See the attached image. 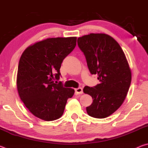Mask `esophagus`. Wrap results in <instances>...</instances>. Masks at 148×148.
<instances>
[{"instance_id":"34e87169","label":"esophagus","mask_w":148,"mask_h":148,"mask_svg":"<svg viewBox=\"0 0 148 148\" xmlns=\"http://www.w3.org/2000/svg\"><path fill=\"white\" fill-rule=\"evenodd\" d=\"M75 93L76 95H80L83 93V89L82 87H78V88L75 89Z\"/></svg>"}]
</instances>
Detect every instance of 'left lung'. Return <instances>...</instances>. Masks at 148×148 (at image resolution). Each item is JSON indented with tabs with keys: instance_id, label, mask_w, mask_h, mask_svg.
Wrapping results in <instances>:
<instances>
[{
	"instance_id": "1",
	"label": "left lung",
	"mask_w": 148,
	"mask_h": 148,
	"mask_svg": "<svg viewBox=\"0 0 148 148\" xmlns=\"http://www.w3.org/2000/svg\"><path fill=\"white\" fill-rule=\"evenodd\" d=\"M91 74H97L100 84L86 86L85 93L92 97L86 108L89 116L106 118L121 106L129 91L131 72L121 46L109 35L91 33L77 38Z\"/></svg>"
}]
</instances>
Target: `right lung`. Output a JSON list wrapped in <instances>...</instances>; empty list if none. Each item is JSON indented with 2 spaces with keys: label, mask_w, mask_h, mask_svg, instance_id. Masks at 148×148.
<instances>
[{
  "label": "right lung",
  "mask_w": 148,
  "mask_h": 148,
  "mask_svg": "<svg viewBox=\"0 0 148 148\" xmlns=\"http://www.w3.org/2000/svg\"><path fill=\"white\" fill-rule=\"evenodd\" d=\"M76 37L50 38L29 46L19 59L17 88L22 102L31 113L44 121H53L63 114L67 100L74 90L64 87L60 68L73 51Z\"/></svg>",
  "instance_id": "1"
}]
</instances>
